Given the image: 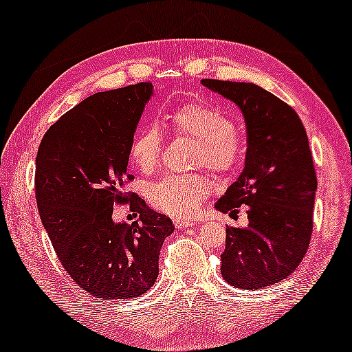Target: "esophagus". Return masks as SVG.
<instances>
[{"label": "esophagus", "instance_id": "obj_1", "mask_svg": "<svg viewBox=\"0 0 352 352\" xmlns=\"http://www.w3.org/2000/svg\"><path fill=\"white\" fill-rule=\"evenodd\" d=\"M174 221H175V226L178 229H183V228H189V226L197 225L195 220H192V219H183V217H178V219H175Z\"/></svg>", "mask_w": 352, "mask_h": 352}]
</instances>
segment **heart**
Wrapping results in <instances>:
<instances>
[{
    "mask_svg": "<svg viewBox=\"0 0 352 352\" xmlns=\"http://www.w3.org/2000/svg\"><path fill=\"white\" fill-rule=\"evenodd\" d=\"M166 124L177 135L195 140V166H206L215 172L232 170L245 154V143L235 131L232 120L215 107L188 103L166 115ZM131 158L140 169L149 172L157 168L162 157V137L152 126H146L133 135L129 148ZM212 189L209 178L195 174H170L152 184V204L166 214L194 215Z\"/></svg>",
    "mask_w": 352,
    "mask_h": 352,
    "instance_id": "obj_1",
    "label": "heart"
}]
</instances>
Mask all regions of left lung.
<instances>
[{"label": "left lung", "mask_w": 352, "mask_h": 352, "mask_svg": "<svg viewBox=\"0 0 352 352\" xmlns=\"http://www.w3.org/2000/svg\"><path fill=\"white\" fill-rule=\"evenodd\" d=\"M237 104L246 123L245 168L215 203L223 214H248L246 228H226L221 276L240 289L289 277L308 251L317 177L296 111L252 82L201 80Z\"/></svg>", "instance_id": "obj_1"}]
</instances>
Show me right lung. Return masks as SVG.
<instances>
[{
    "label": "right lung",
    "mask_w": 352,
    "mask_h": 352,
    "mask_svg": "<svg viewBox=\"0 0 352 352\" xmlns=\"http://www.w3.org/2000/svg\"><path fill=\"white\" fill-rule=\"evenodd\" d=\"M152 95L151 82L94 94L50 126L38 148L43 226L74 282L101 300L148 292L158 277L160 249L175 229L169 217L124 190L131 142ZM129 199L140 219L117 223L113 204Z\"/></svg>",
    "instance_id": "right-lung-1"
}]
</instances>
